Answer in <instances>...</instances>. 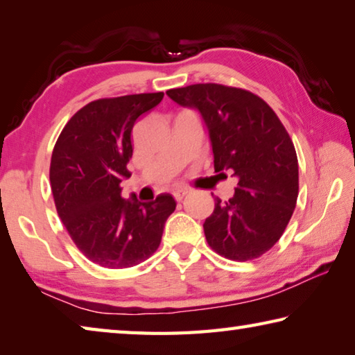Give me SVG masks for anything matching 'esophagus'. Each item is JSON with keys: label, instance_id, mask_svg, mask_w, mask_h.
Returning a JSON list of instances; mask_svg holds the SVG:
<instances>
[{"label": "esophagus", "instance_id": "esophagus-1", "mask_svg": "<svg viewBox=\"0 0 355 355\" xmlns=\"http://www.w3.org/2000/svg\"><path fill=\"white\" fill-rule=\"evenodd\" d=\"M188 189H183V188H180V189H175L173 191V197H175V200H183L184 199V196H188Z\"/></svg>", "mask_w": 355, "mask_h": 355}]
</instances>
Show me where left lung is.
<instances>
[{
	"label": "left lung",
	"instance_id": "left-lung-1",
	"mask_svg": "<svg viewBox=\"0 0 355 355\" xmlns=\"http://www.w3.org/2000/svg\"><path fill=\"white\" fill-rule=\"evenodd\" d=\"M169 98L200 112L211 141L214 171H232L235 194L203 224L214 252L235 261L261 257L284 235L296 208L299 166L290 135L258 95L222 84L171 89Z\"/></svg>",
	"mask_w": 355,
	"mask_h": 355
}]
</instances>
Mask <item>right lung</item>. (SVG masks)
Instances as JSON below:
<instances>
[{"instance_id": "right-lung-1", "label": "right lung", "mask_w": 355, "mask_h": 355, "mask_svg": "<svg viewBox=\"0 0 355 355\" xmlns=\"http://www.w3.org/2000/svg\"><path fill=\"white\" fill-rule=\"evenodd\" d=\"M163 97L91 101L69 120L53 148L50 183L59 218L76 248L103 268H131L153 255L177 207L171 194L148 203L120 196V183L131 175V131Z\"/></svg>"}]
</instances>
